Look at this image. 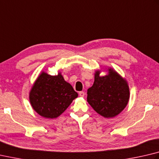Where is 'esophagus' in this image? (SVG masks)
<instances>
[{
    "label": "esophagus",
    "instance_id": "obj_1",
    "mask_svg": "<svg viewBox=\"0 0 159 159\" xmlns=\"http://www.w3.org/2000/svg\"><path fill=\"white\" fill-rule=\"evenodd\" d=\"M79 96H80V97H84V96H85V92H83V91H80V92H79Z\"/></svg>",
    "mask_w": 159,
    "mask_h": 159
}]
</instances>
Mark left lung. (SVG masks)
<instances>
[{"label": "left lung", "mask_w": 159, "mask_h": 159, "mask_svg": "<svg viewBox=\"0 0 159 159\" xmlns=\"http://www.w3.org/2000/svg\"><path fill=\"white\" fill-rule=\"evenodd\" d=\"M109 74L94 75L93 85L88 89L87 101L97 113L106 118L116 116L127 105L129 88L127 83L116 71L109 69Z\"/></svg>", "instance_id": "8db88e82"}]
</instances>
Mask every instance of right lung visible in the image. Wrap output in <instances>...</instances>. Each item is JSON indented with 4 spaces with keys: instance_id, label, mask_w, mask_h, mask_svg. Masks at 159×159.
Returning a JSON list of instances; mask_svg holds the SVG:
<instances>
[{
    "instance_id": "right-lung-1",
    "label": "right lung",
    "mask_w": 159,
    "mask_h": 159,
    "mask_svg": "<svg viewBox=\"0 0 159 159\" xmlns=\"http://www.w3.org/2000/svg\"><path fill=\"white\" fill-rule=\"evenodd\" d=\"M77 97V92L60 73L51 76L42 72L32 88L30 102L39 115L53 119L60 116Z\"/></svg>"
}]
</instances>
